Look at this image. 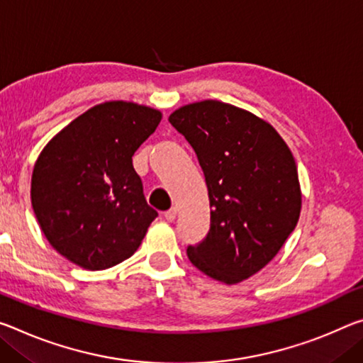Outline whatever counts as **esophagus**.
Returning <instances> with one entry per match:
<instances>
[{"mask_svg": "<svg viewBox=\"0 0 363 363\" xmlns=\"http://www.w3.org/2000/svg\"><path fill=\"white\" fill-rule=\"evenodd\" d=\"M164 220L169 221V223L174 221L176 220V208H171L168 211H164Z\"/></svg>", "mask_w": 363, "mask_h": 363, "instance_id": "esophagus-1", "label": "esophagus"}]
</instances>
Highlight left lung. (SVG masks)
Masks as SVG:
<instances>
[{
  "mask_svg": "<svg viewBox=\"0 0 363 363\" xmlns=\"http://www.w3.org/2000/svg\"><path fill=\"white\" fill-rule=\"evenodd\" d=\"M202 166L210 231L187 247L194 267L226 284L273 260L294 231L302 195L294 157L267 121L216 100L191 103L169 116Z\"/></svg>",
  "mask_w": 363,
  "mask_h": 363,
  "instance_id": "1",
  "label": "left lung"
}]
</instances>
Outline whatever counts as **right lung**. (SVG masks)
<instances>
[{
  "mask_svg": "<svg viewBox=\"0 0 363 363\" xmlns=\"http://www.w3.org/2000/svg\"><path fill=\"white\" fill-rule=\"evenodd\" d=\"M161 121L158 109L106 101L67 124L43 148L30 197L56 252L85 269H106L139 249L158 216L132 157Z\"/></svg>",
  "mask_w": 363,
  "mask_h": 363,
  "instance_id": "right-lung-1",
  "label": "right lung"
}]
</instances>
